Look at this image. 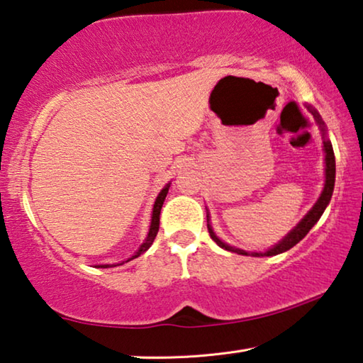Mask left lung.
<instances>
[{"label":"left lung","instance_id":"1","mask_svg":"<svg viewBox=\"0 0 363 363\" xmlns=\"http://www.w3.org/2000/svg\"><path fill=\"white\" fill-rule=\"evenodd\" d=\"M307 110L314 115V118L317 121V125L320 126L322 130V136H323V150H325V186L320 196H318V200L315 201V205L312 206V210L306 214V216L301 219V223L294 227V229L288 233V235L284 238V240L279 242L277 245H274L272 248H269L267 251H264V253H256V251H243V250H238L235 247H230V245L224 243L220 238L214 233L213 227L208 224V232H210V237L213 238L214 242H216L220 248H224L227 251H232V253H237V255H245V256H275V255H280L284 253V251H288L290 248H293L294 245L299 243L303 238L307 235V232H309L312 227L317 224V220L320 219V216L325 211V208L328 206L330 200H331V195H333V189H335V176H336V164H335V152H333V147H331L330 139H327V131H325V123L322 121L320 115H318L317 110L311 106H306ZM206 219L210 220V216L206 214Z\"/></svg>","mask_w":363,"mask_h":363}]
</instances>
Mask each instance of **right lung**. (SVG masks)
I'll list each match as a JSON object with an SVG mask.
<instances>
[{
	"label": "right lung",
	"instance_id": "right-lung-1",
	"mask_svg": "<svg viewBox=\"0 0 363 363\" xmlns=\"http://www.w3.org/2000/svg\"><path fill=\"white\" fill-rule=\"evenodd\" d=\"M169 184H171V182H168L167 186H164V187L162 189V192H160L158 196H157L155 205H153V211H152L150 229H149V233H147L144 243L140 245L139 250H138L136 253H134L128 261H131V259H134V257H138V256L143 255L144 251H147V250L150 248V245L153 243V240H155V237H157V233H158V227H160V213H162L163 201H164V199H167V194H168V190H169ZM128 261H123L121 264H125V262H128ZM121 264H120V266H121ZM116 266H118V264H116ZM97 267H104V269H106V267H115V264H102V266H97Z\"/></svg>",
	"mask_w": 363,
	"mask_h": 363
}]
</instances>
